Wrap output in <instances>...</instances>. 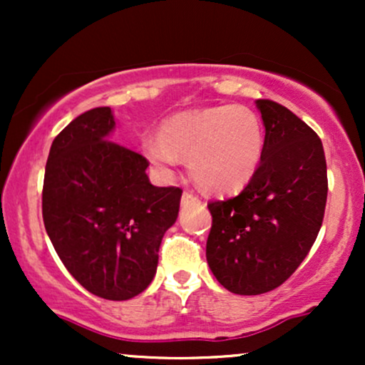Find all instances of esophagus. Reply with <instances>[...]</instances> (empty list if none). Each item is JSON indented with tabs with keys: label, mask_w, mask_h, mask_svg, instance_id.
Returning a JSON list of instances; mask_svg holds the SVG:
<instances>
[{
	"label": "esophagus",
	"mask_w": 365,
	"mask_h": 365,
	"mask_svg": "<svg viewBox=\"0 0 365 365\" xmlns=\"http://www.w3.org/2000/svg\"><path fill=\"white\" fill-rule=\"evenodd\" d=\"M195 200H199V197L197 195H194L192 194L190 190H185L183 192V195H182V204H188V202H195Z\"/></svg>",
	"instance_id": "34e87169"
}]
</instances>
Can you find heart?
I'll return each mask as SVG.
<instances>
[{"label": "heart", "mask_w": 365, "mask_h": 365, "mask_svg": "<svg viewBox=\"0 0 365 365\" xmlns=\"http://www.w3.org/2000/svg\"><path fill=\"white\" fill-rule=\"evenodd\" d=\"M142 153L161 175L180 158L192 178L209 194H230L250 182L264 153L262 121L247 106L202 108L163 121L161 135L142 139Z\"/></svg>", "instance_id": "obj_1"}]
</instances>
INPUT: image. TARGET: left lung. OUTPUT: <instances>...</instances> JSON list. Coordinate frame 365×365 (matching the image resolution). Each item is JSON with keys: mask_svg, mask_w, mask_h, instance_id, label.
I'll use <instances>...</instances> for the list:
<instances>
[{"mask_svg": "<svg viewBox=\"0 0 365 365\" xmlns=\"http://www.w3.org/2000/svg\"><path fill=\"white\" fill-rule=\"evenodd\" d=\"M255 104L266 128L261 165L240 194L207 204V264L237 295L271 292L295 273L316 242L328 197L317 133L282 104Z\"/></svg>", "mask_w": 365, "mask_h": 365, "instance_id": "left-lung-1", "label": "left lung"}]
</instances>
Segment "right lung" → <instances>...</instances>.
Masks as SVG:
<instances>
[{"label": "right lung", "mask_w": 365, "mask_h": 365, "mask_svg": "<svg viewBox=\"0 0 365 365\" xmlns=\"http://www.w3.org/2000/svg\"><path fill=\"white\" fill-rule=\"evenodd\" d=\"M111 108H94L54 137L43 220L68 273L87 292L128 300L156 274L159 245L177 221L182 188L154 187L142 154L110 139Z\"/></svg>", "instance_id": "obj_1"}]
</instances>
